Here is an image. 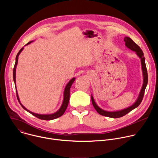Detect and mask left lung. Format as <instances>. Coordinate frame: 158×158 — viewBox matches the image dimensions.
I'll use <instances>...</instances> for the list:
<instances>
[{"label": "left lung", "mask_w": 158, "mask_h": 158, "mask_svg": "<svg viewBox=\"0 0 158 158\" xmlns=\"http://www.w3.org/2000/svg\"><path fill=\"white\" fill-rule=\"evenodd\" d=\"M124 40L125 42L126 46L127 48L130 49L131 51L136 52V54L141 59L142 71H143V84L142 89L141 90L139 97H138L137 101L135 102L134 104H133L132 106H131L129 107L126 108L124 109L121 110L109 112V111H106V110H104L101 109L96 104L93 96H91V101H92L93 105L98 113L102 116H104L112 118H118L123 117V116H125L126 114H127V113H129L130 111H131L134 109L136 108L141 104V102L143 99V97H144V91H145V89L147 86L148 81V72H147V69H146V63H145V58L144 57V54H143V51L139 48L138 45L135 43L130 37H125Z\"/></svg>", "instance_id": "obj_1"}]
</instances>
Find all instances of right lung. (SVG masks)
Instances as JSON below:
<instances>
[{
  "mask_svg": "<svg viewBox=\"0 0 158 158\" xmlns=\"http://www.w3.org/2000/svg\"><path fill=\"white\" fill-rule=\"evenodd\" d=\"M32 41H31L29 42H28L27 44H26V46H27V45L29 44L30 43H31ZM24 48H22L20 49V50L19 51V52L17 53V56H16V58H15V65H14V70H13V79H14V83H15V71H16V66L17 65V62H18V57L19 56V54H20V52H22V51L23 50ZM75 81V78H73L68 83H67V84L66 85L65 87V89H64V99H63V102H62V104L60 107V109L56 112H55V113L54 114H36V113H34V112L29 110L28 109H27L23 105H22L20 102V100H19V96H18V94H17V89H16V94H17V99H18V101L19 102L20 104L21 105V106L23 107L26 110H27V112H29V113H31V114H32L33 116H35L36 118L40 119H42V120H46V121H49V120H52V119H56V118H58L59 117H60L61 116H62L64 113V112L65 111L67 107V106H68V104H69V96H70V88L72 85V84H73V82H74Z\"/></svg>",
  "mask_w": 158,
  "mask_h": 158,
  "instance_id": "right-lung-1",
  "label": "right lung"
}]
</instances>
